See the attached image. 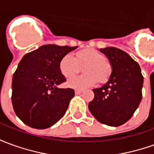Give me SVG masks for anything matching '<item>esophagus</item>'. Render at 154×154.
I'll return each mask as SVG.
<instances>
[{
    "label": "esophagus",
    "instance_id": "34e87169",
    "mask_svg": "<svg viewBox=\"0 0 154 154\" xmlns=\"http://www.w3.org/2000/svg\"><path fill=\"white\" fill-rule=\"evenodd\" d=\"M82 92V91L81 90H75V93H76V95H80L81 93Z\"/></svg>",
    "mask_w": 154,
    "mask_h": 154
}]
</instances>
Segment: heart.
Returning <instances> with one entry per match:
<instances>
[{
    "label": "heart",
    "instance_id": "obj_1",
    "mask_svg": "<svg viewBox=\"0 0 154 154\" xmlns=\"http://www.w3.org/2000/svg\"><path fill=\"white\" fill-rule=\"evenodd\" d=\"M85 67L82 72L85 75L71 78L67 85L72 88L85 89L94 86L98 82H106L110 77L112 67L105 55L97 49L87 48L76 54L75 57L71 54H66L59 62V70L66 78L77 74L80 67Z\"/></svg>",
    "mask_w": 154,
    "mask_h": 154
}]
</instances>
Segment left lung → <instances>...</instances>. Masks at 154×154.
I'll return each instance as SVG.
<instances>
[{"label": "left lung", "instance_id": "obj_1", "mask_svg": "<svg viewBox=\"0 0 154 154\" xmlns=\"http://www.w3.org/2000/svg\"><path fill=\"white\" fill-rule=\"evenodd\" d=\"M100 51L108 57L112 72L106 83L93 89L95 97L88 108L99 122L122 125L132 117L142 100L143 77L139 63L125 51L115 47Z\"/></svg>", "mask_w": 154, "mask_h": 154}]
</instances>
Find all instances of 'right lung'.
<instances>
[{"mask_svg": "<svg viewBox=\"0 0 154 154\" xmlns=\"http://www.w3.org/2000/svg\"><path fill=\"white\" fill-rule=\"evenodd\" d=\"M77 47L46 44L22 57L12 78V105L16 116L35 129H47L64 116L75 92L58 88L66 82L61 58Z\"/></svg>", "mask_w": 154, "mask_h": 154, "instance_id": "1", "label": "right lung"}]
</instances>
